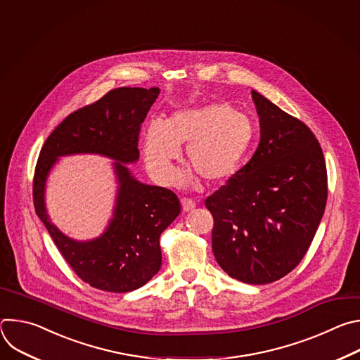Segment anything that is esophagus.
Returning a JSON list of instances; mask_svg holds the SVG:
<instances>
[{"mask_svg": "<svg viewBox=\"0 0 360 360\" xmlns=\"http://www.w3.org/2000/svg\"><path fill=\"white\" fill-rule=\"evenodd\" d=\"M181 203H182V210H184L185 212L192 211V210L196 207L195 200L191 199V198H182V199H181Z\"/></svg>", "mask_w": 360, "mask_h": 360, "instance_id": "esophagus-1", "label": "esophagus"}]
</instances>
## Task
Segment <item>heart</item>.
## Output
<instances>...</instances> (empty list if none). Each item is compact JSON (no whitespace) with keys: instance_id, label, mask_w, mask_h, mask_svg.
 Listing matches in <instances>:
<instances>
[{"instance_id":"b5f03b06","label":"heart","mask_w":360,"mask_h":360,"mask_svg":"<svg viewBox=\"0 0 360 360\" xmlns=\"http://www.w3.org/2000/svg\"><path fill=\"white\" fill-rule=\"evenodd\" d=\"M255 135L252 121L228 104H208L175 112L167 122H149L143 138L145 162L158 181L174 179L181 145L186 160L207 182L229 179L240 167Z\"/></svg>"}]
</instances>
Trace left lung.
Listing matches in <instances>:
<instances>
[{"label": "left lung", "instance_id": "left-lung-1", "mask_svg": "<svg viewBox=\"0 0 360 360\" xmlns=\"http://www.w3.org/2000/svg\"><path fill=\"white\" fill-rule=\"evenodd\" d=\"M261 142L249 162L205 199L219 266L250 285L292 272L309 249L328 199L325 157L300 120L252 91Z\"/></svg>", "mask_w": 360, "mask_h": 360}]
</instances>
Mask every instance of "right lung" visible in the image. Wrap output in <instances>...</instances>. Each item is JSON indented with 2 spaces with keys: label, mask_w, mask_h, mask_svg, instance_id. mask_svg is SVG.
Returning a JSON list of instances; mask_svg holds the SVG:
<instances>
[{
  "label": "right lung",
  "mask_w": 360,
  "mask_h": 360,
  "mask_svg": "<svg viewBox=\"0 0 360 360\" xmlns=\"http://www.w3.org/2000/svg\"><path fill=\"white\" fill-rule=\"evenodd\" d=\"M160 88H115L94 104L70 114L41 148L32 181L38 218L63 258L95 289L125 293L143 286L162 262L160 238L179 215L181 202L167 188L135 181L121 162L139 157V132ZM94 151L114 158L120 181L115 219L108 232L91 243H75L49 222L43 207L46 175L56 158L68 153Z\"/></svg>",
  "instance_id": "1"
}]
</instances>
